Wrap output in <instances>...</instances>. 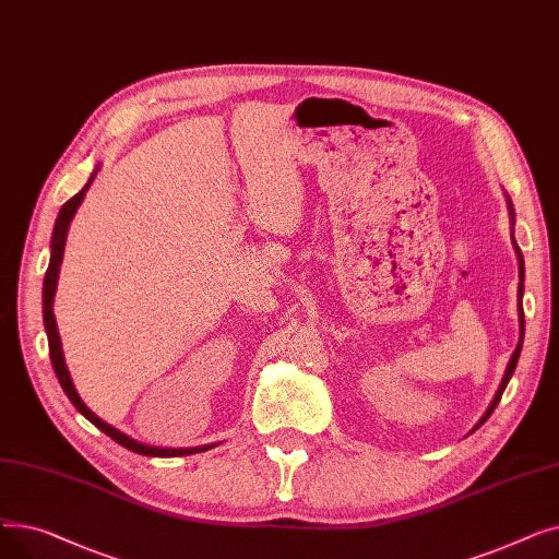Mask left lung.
<instances>
[{
	"instance_id": "1",
	"label": "left lung",
	"mask_w": 559,
	"mask_h": 559,
	"mask_svg": "<svg viewBox=\"0 0 559 559\" xmlns=\"http://www.w3.org/2000/svg\"><path fill=\"white\" fill-rule=\"evenodd\" d=\"M508 209H510V219H512V226H514V209H512V201H510V197H508ZM512 240H514V235H512ZM514 249H516V255H519V319H521V340H519V344H516V348H514V354H512V358H510V362H508V369H506V376H503V380H501V385H498V392L493 394V401L489 403V407H487V413L483 415V419H480V424L493 413V407L498 405V401H501V396H503V392H506V388H508V383H510V378H512V373H514V369H516V362H519V356H521V344H523V304H521V299H523V255H521V251H519V247H516V242H514Z\"/></svg>"
}]
</instances>
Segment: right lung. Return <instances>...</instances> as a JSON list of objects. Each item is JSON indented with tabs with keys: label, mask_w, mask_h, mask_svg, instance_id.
<instances>
[{
	"label": "right lung",
	"mask_w": 559,
	"mask_h": 559,
	"mask_svg": "<svg viewBox=\"0 0 559 559\" xmlns=\"http://www.w3.org/2000/svg\"><path fill=\"white\" fill-rule=\"evenodd\" d=\"M99 169V167H97ZM97 169L93 171L91 179H87V183L83 186V190L79 194H74L68 203H63L61 213H58V219H56V226H53V235H51V258H49V267H47V274H45V285H43V319H45V331H47V340H49V358H51V367L56 371V378L58 383H61L63 392L68 394V399L72 401V405L79 409V413L87 419L93 421L102 432H106L110 439H115L117 444H122L124 449L133 451V453H140V455H152V457H176V455H192V453H201V451H209L213 449V444L209 447H197V449H158V447H146V444H140L135 442V439H131L129 435L120 432L117 428H112L110 424L102 421L93 409H87L85 403L81 401V396L76 394V388L72 383L70 378V371L66 367V358H63V348H61V337H58V329H56V317H53V295H56V283H58V272H61V262H63V251H66V240H68V228H70V222L76 213V209L81 205L87 188L93 186L95 181V174Z\"/></svg>",
	"instance_id": "add662e5"
}]
</instances>
